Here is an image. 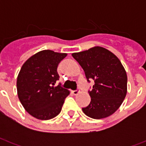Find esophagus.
<instances>
[{
    "label": "esophagus",
    "mask_w": 146,
    "mask_h": 146,
    "mask_svg": "<svg viewBox=\"0 0 146 146\" xmlns=\"http://www.w3.org/2000/svg\"><path fill=\"white\" fill-rule=\"evenodd\" d=\"M79 92H80L79 89H76V90H73V91H72V93H73L74 95H78V93H79Z\"/></svg>",
    "instance_id": "esophagus-1"
}]
</instances>
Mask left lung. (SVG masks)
<instances>
[{
  "label": "left lung",
  "mask_w": 146,
  "mask_h": 146,
  "mask_svg": "<svg viewBox=\"0 0 146 146\" xmlns=\"http://www.w3.org/2000/svg\"><path fill=\"white\" fill-rule=\"evenodd\" d=\"M85 73L88 82L95 84L88 91L91 102L82 108L93 119H102L119 109L127 95V76L123 65L115 54L102 47H94L72 54Z\"/></svg>",
  "instance_id": "obj_1"
}]
</instances>
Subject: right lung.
Instances as JSON below:
<instances>
[{"label": "right lung", "mask_w": 146, "mask_h": 146, "mask_svg": "<svg viewBox=\"0 0 146 146\" xmlns=\"http://www.w3.org/2000/svg\"><path fill=\"white\" fill-rule=\"evenodd\" d=\"M51 50L39 51L23 65L17 78L18 96L27 112L39 119L58 116L70 92L61 84L58 64L66 56Z\"/></svg>", "instance_id": "right-lung-1"}]
</instances>
